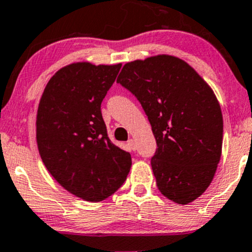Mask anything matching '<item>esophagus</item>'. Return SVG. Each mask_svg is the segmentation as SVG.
<instances>
[{
    "mask_svg": "<svg viewBox=\"0 0 252 252\" xmlns=\"http://www.w3.org/2000/svg\"><path fill=\"white\" fill-rule=\"evenodd\" d=\"M128 146L130 147V149L133 150V151H135V150H136V145H135V141H134L133 139H130V140L128 141Z\"/></svg>",
    "mask_w": 252,
    "mask_h": 252,
    "instance_id": "obj_1",
    "label": "esophagus"
}]
</instances>
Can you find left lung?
<instances>
[{
    "mask_svg": "<svg viewBox=\"0 0 252 252\" xmlns=\"http://www.w3.org/2000/svg\"><path fill=\"white\" fill-rule=\"evenodd\" d=\"M117 83L138 98L151 124L158 190L179 205L194 201L222 154L223 117L212 89L187 62L167 55L126 63Z\"/></svg>",
    "mask_w": 252,
    "mask_h": 252,
    "instance_id": "left-lung-1",
    "label": "left lung"
}]
</instances>
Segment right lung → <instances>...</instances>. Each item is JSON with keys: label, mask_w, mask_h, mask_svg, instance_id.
Here are the masks:
<instances>
[{"label": "right lung", "mask_w": 252, "mask_h": 252, "mask_svg": "<svg viewBox=\"0 0 252 252\" xmlns=\"http://www.w3.org/2000/svg\"><path fill=\"white\" fill-rule=\"evenodd\" d=\"M122 64L73 63L45 88L36 117L40 156L51 175L75 196L107 199L126 182L129 152L110 140L101 103Z\"/></svg>", "instance_id": "1"}]
</instances>
